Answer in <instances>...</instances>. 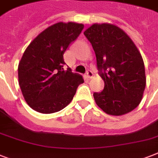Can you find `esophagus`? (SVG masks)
Listing matches in <instances>:
<instances>
[{"mask_svg": "<svg viewBox=\"0 0 158 158\" xmlns=\"http://www.w3.org/2000/svg\"><path fill=\"white\" fill-rule=\"evenodd\" d=\"M86 75H87V77L89 78V79H90V78H92V77L94 76V72L92 71L91 69H89V70L87 71Z\"/></svg>", "mask_w": 158, "mask_h": 158, "instance_id": "obj_1", "label": "esophagus"}]
</instances>
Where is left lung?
Listing matches in <instances>:
<instances>
[{
	"instance_id": "left-lung-1",
	"label": "left lung",
	"mask_w": 158,
	"mask_h": 158,
	"mask_svg": "<svg viewBox=\"0 0 158 158\" xmlns=\"http://www.w3.org/2000/svg\"><path fill=\"white\" fill-rule=\"evenodd\" d=\"M84 34L93 46L104 89L94 93L97 105L106 114L121 115L136 108L146 86L143 60L126 33L109 23H94Z\"/></svg>"
}]
</instances>
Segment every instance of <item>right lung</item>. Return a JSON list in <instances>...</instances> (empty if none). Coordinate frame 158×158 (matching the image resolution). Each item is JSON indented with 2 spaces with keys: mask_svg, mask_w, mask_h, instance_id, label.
Instances as JSON below:
<instances>
[{
  "mask_svg": "<svg viewBox=\"0 0 158 158\" xmlns=\"http://www.w3.org/2000/svg\"><path fill=\"white\" fill-rule=\"evenodd\" d=\"M84 28L82 23H57L48 27L26 48L18 67L19 84L26 102L43 114L62 110L84 83L80 74L64 70V53Z\"/></svg>",
  "mask_w": 158,
  "mask_h": 158,
  "instance_id": "right-lung-1",
  "label": "right lung"
}]
</instances>
